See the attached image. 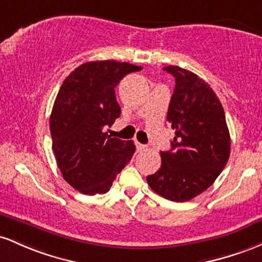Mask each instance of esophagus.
I'll return each instance as SVG.
<instances>
[{"instance_id": "obj_1", "label": "esophagus", "mask_w": 262, "mask_h": 262, "mask_svg": "<svg viewBox=\"0 0 262 262\" xmlns=\"http://www.w3.org/2000/svg\"><path fill=\"white\" fill-rule=\"evenodd\" d=\"M135 145H136L137 152H142V151H145V149H147L146 146L142 145V143H140L139 141H135Z\"/></svg>"}]
</instances>
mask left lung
Wrapping results in <instances>:
<instances>
[{
	"mask_svg": "<svg viewBox=\"0 0 262 262\" xmlns=\"http://www.w3.org/2000/svg\"><path fill=\"white\" fill-rule=\"evenodd\" d=\"M163 70L176 78L167 113L176 136L172 148L161 152V168L147 176V183L163 198L187 202L222 173L230 156V135L224 108L209 84L177 66Z\"/></svg>",
	"mask_w": 262,
	"mask_h": 262,
	"instance_id": "8db88e82",
	"label": "left lung"
}]
</instances>
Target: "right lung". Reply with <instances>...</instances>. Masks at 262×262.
<instances>
[{"label": "right lung", "instance_id": "add662e5", "mask_svg": "<svg viewBox=\"0 0 262 262\" xmlns=\"http://www.w3.org/2000/svg\"><path fill=\"white\" fill-rule=\"evenodd\" d=\"M142 67L115 60L88 61L64 80L51 115V135L63 178L83 194L108 192L117 173L135 154L132 141L108 136L121 114L115 88Z\"/></svg>", "mask_w": 262, "mask_h": 262}]
</instances>
